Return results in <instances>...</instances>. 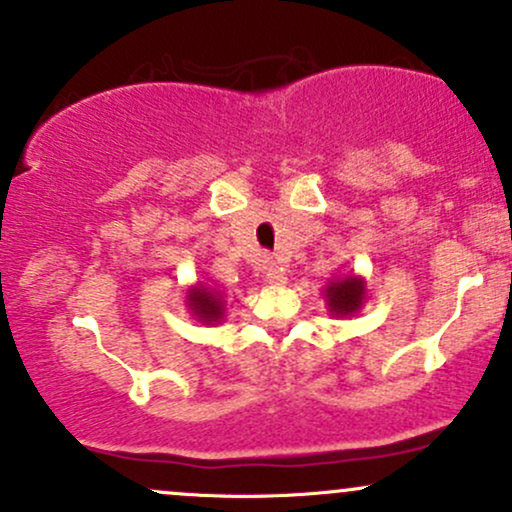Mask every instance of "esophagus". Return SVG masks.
I'll use <instances>...</instances> for the list:
<instances>
[{"label":"esophagus","mask_w":512,"mask_h":512,"mask_svg":"<svg viewBox=\"0 0 512 512\" xmlns=\"http://www.w3.org/2000/svg\"><path fill=\"white\" fill-rule=\"evenodd\" d=\"M265 279L270 284H284V282H287V274H284V267L279 265V262L270 260L265 265Z\"/></svg>","instance_id":"1"}]
</instances>
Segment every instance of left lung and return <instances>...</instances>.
<instances>
[{
	"label": "left lung",
	"instance_id": "left-lung-1",
	"mask_svg": "<svg viewBox=\"0 0 512 512\" xmlns=\"http://www.w3.org/2000/svg\"><path fill=\"white\" fill-rule=\"evenodd\" d=\"M363 294H365V284L363 279L358 277H346V279H336L326 287V299L328 306H331L333 314L338 316H348L355 314L363 304Z\"/></svg>",
	"mask_w": 512,
	"mask_h": 512
}]
</instances>
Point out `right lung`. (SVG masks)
I'll return each mask as SVG.
<instances>
[{"label": "right lung", "mask_w": 512, "mask_h": 512, "mask_svg": "<svg viewBox=\"0 0 512 512\" xmlns=\"http://www.w3.org/2000/svg\"><path fill=\"white\" fill-rule=\"evenodd\" d=\"M188 306L201 321H218L223 316V299L211 287H196L188 292Z\"/></svg>", "instance_id": "right-lung-1"}]
</instances>
